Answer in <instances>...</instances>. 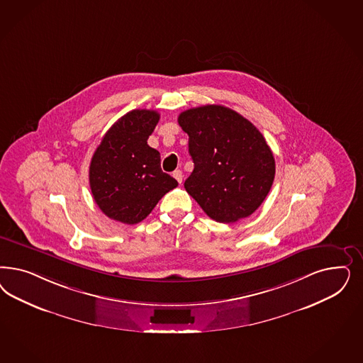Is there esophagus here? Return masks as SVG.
<instances>
[{"instance_id": "34e87169", "label": "esophagus", "mask_w": 363, "mask_h": 363, "mask_svg": "<svg viewBox=\"0 0 363 363\" xmlns=\"http://www.w3.org/2000/svg\"><path fill=\"white\" fill-rule=\"evenodd\" d=\"M172 176H174V177H175L176 180H177V183H179V184H182V182H183V172H182V171H180V169H176L175 172H174V174H172Z\"/></svg>"}]
</instances>
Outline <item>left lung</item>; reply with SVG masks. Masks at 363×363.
<instances>
[{
    "mask_svg": "<svg viewBox=\"0 0 363 363\" xmlns=\"http://www.w3.org/2000/svg\"><path fill=\"white\" fill-rule=\"evenodd\" d=\"M177 121L194 160L184 188L201 210L220 223L254 213L275 177L274 155L259 129L223 106L191 108Z\"/></svg>",
    "mask_w": 363,
    "mask_h": 363,
    "instance_id": "1",
    "label": "left lung"
}]
</instances>
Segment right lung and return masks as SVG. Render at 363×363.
Segmentation results:
<instances>
[{"label":"right lung","mask_w":363,"mask_h":363,"mask_svg":"<svg viewBox=\"0 0 363 363\" xmlns=\"http://www.w3.org/2000/svg\"><path fill=\"white\" fill-rule=\"evenodd\" d=\"M159 118L156 111H130L106 130L94 151L89 186L99 208L113 220H144L177 187L175 179L162 171L159 151L147 143Z\"/></svg>","instance_id":"1"}]
</instances>
